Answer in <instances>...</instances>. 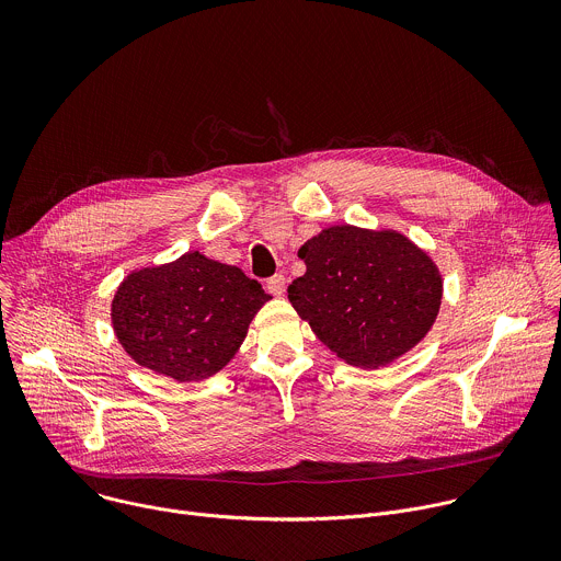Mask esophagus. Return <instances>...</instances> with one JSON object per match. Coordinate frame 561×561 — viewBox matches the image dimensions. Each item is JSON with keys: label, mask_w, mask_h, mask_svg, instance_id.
<instances>
[{"label": "esophagus", "mask_w": 561, "mask_h": 561, "mask_svg": "<svg viewBox=\"0 0 561 561\" xmlns=\"http://www.w3.org/2000/svg\"><path fill=\"white\" fill-rule=\"evenodd\" d=\"M266 290H268L271 295H275V297L284 295V290H286V277H284L282 273L268 277V279H266Z\"/></svg>", "instance_id": "34e87169"}]
</instances>
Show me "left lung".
Returning <instances> with one entry per match:
<instances>
[{"mask_svg": "<svg viewBox=\"0 0 561 561\" xmlns=\"http://www.w3.org/2000/svg\"><path fill=\"white\" fill-rule=\"evenodd\" d=\"M306 273L288 299L337 357L377 368L411 351L433 327L442 277L404 234L333 226L299 249Z\"/></svg>", "mask_w": 561, "mask_h": 561, "instance_id": "obj_1", "label": "left lung"}]
</instances>
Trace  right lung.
Returning <instances> with one entry per match:
<instances>
[{
	"label": "right lung",
	"mask_w": 561,
	"mask_h": 561,
	"mask_svg": "<svg viewBox=\"0 0 561 561\" xmlns=\"http://www.w3.org/2000/svg\"><path fill=\"white\" fill-rule=\"evenodd\" d=\"M268 299L262 284L237 266L195 251L133 273L113 299V327L137 364L197 381L230 362Z\"/></svg>",
	"instance_id": "right-lung-1"
}]
</instances>
